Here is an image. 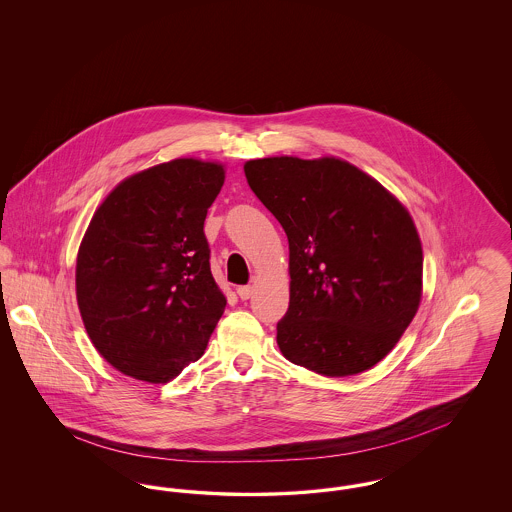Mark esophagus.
Here are the masks:
<instances>
[{"mask_svg":"<svg viewBox=\"0 0 512 512\" xmlns=\"http://www.w3.org/2000/svg\"><path fill=\"white\" fill-rule=\"evenodd\" d=\"M251 293H253L251 286H240V288H238V295H240V299H244V301L251 297Z\"/></svg>","mask_w":512,"mask_h":512,"instance_id":"34e87169","label":"esophagus"}]
</instances>
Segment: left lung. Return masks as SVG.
I'll use <instances>...</instances> for the list:
<instances>
[{"mask_svg":"<svg viewBox=\"0 0 512 512\" xmlns=\"http://www.w3.org/2000/svg\"><path fill=\"white\" fill-rule=\"evenodd\" d=\"M244 171L290 244V307L276 324L282 355L332 378L380 363L422 297V245L409 211L336 157H267Z\"/></svg>","mask_w":512,"mask_h":512,"instance_id":"left-lung-1","label":"left lung"}]
</instances>
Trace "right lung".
I'll use <instances>...</instances> for the list:
<instances>
[{"label":"right lung","instance_id":"right-lung-1","mask_svg":"<svg viewBox=\"0 0 512 512\" xmlns=\"http://www.w3.org/2000/svg\"><path fill=\"white\" fill-rule=\"evenodd\" d=\"M224 184L219 163L174 159L105 197L76 259V299L99 355L165 384L197 361L226 307L203 224Z\"/></svg>","mask_w":512,"mask_h":512}]
</instances>
